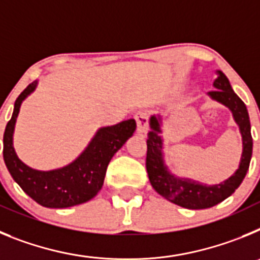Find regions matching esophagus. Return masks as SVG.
<instances>
[{
	"label": "esophagus",
	"instance_id": "esophagus-1",
	"mask_svg": "<svg viewBox=\"0 0 260 260\" xmlns=\"http://www.w3.org/2000/svg\"><path fill=\"white\" fill-rule=\"evenodd\" d=\"M135 121H137V133L139 137L146 138L148 134V113L146 110H139L135 114Z\"/></svg>",
	"mask_w": 260,
	"mask_h": 260
}]
</instances>
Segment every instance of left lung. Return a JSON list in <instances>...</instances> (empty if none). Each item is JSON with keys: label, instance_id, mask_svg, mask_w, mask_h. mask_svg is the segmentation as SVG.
<instances>
[{"label": "left lung", "instance_id": "left-lung-1", "mask_svg": "<svg viewBox=\"0 0 260 260\" xmlns=\"http://www.w3.org/2000/svg\"><path fill=\"white\" fill-rule=\"evenodd\" d=\"M217 78L213 80L215 89L208 92L212 100L225 105L232 112L242 137V155L238 169L226 180L217 185H207L191 178L177 177L169 171L164 160V139H162V117L151 116L148 139H147L146 168L153 189L167 201L189 210H203L216 206L231 197L249 171L252 155L251 126L245 103L232 88L226 75L216 70Z\"/></svg>", "mask_w": 260, "mask_h": 260}]
</instances>
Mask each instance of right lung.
Masks as SVG:
<instances>
[{"mask_svg":"<svg viewBox=\"0 0 260 260\" xmlns=\"http://www.w3.org/2000/svg\"><path fill=\"white\" fill-rule=\"evenodd\" d=\"M32 82L18 96L11 119L4 134V161L13 180L36 203L48 208H68L91 201L102 190L105 172L114 153L133 137L137 122L126 119L113 126L100 127L74 161L52 171H38L18 157L13 137L22 103L38 87Z\"/></svg>","mask_w":260,"mask_h":260,"instance_id":"1","label":"right lung"}]
</instances>
